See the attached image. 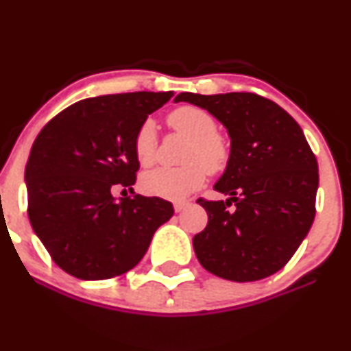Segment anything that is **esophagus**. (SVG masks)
<instances>
[{
  "label": "esophagus",
  "mask_w": 351,
  "mask_h": 351,
  "mask_svg": "<svg viewBox=\"0 0 351 351\" xmlns=\"http://www.w3.org/2000/svg\"><path fill=\"white\" fill-rule=\"evenodd\" d=\"M173 208H175L176 213H181L183 209L188 208V203H175V206H173Z\"/></svg>",
  "instance_id": "esophagus-1"
}]
</instances>
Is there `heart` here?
<instances>
[{
    "label": "heart",
    "mask_w": 351,
    "mask_h": 351,
    "mask_svg": "<svg viewBox=\"0 0 351 351\" xmlns=\"http://www.w3.org/2000/svg\"><path fill=\"white\" fill-rule=\"evenodd\" d=\"M173 130L189 138L183 162L178 168L160 167L147 171L140 180L145 195L168 201H181L196 191L206 180V171L221 173L226 170L231 158V148L224 136L216 134V120L199 107L184 106L168 115ZM158 136L155 120L147 119L135 134L134 150L140 165L148 167L155 162Z\"/></svg>",
    "instance_id": "heart-1"
}]
</instances>
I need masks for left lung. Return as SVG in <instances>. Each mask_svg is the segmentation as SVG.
Here are the masks:
<instances>
[{
    "mask_svg": "<svg viewBox=\"0 0 351 351\" xmlns=\"http://www.w3.org/2000/svg\"><path fill=\"white\" fill-rule=\"evenodd\" d=\"M175 102L208 110L231 138L229 165L215 184L229 198L198 199L208 213L206 228L193 237L199 264L234 282L280 271L315 217L318 165L300 125L276 102L251 92H183ZM232 202L235 209L228 212Z\"/></svg>",
    "mask_w": 351,
    "mask_h": 351,
    "instance_id": "left-lung-1",
    "label": "left lung"
}]
</instances>
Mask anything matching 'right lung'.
I'll use <instances>...</instances> for the list:
<instances>
[{"instance_id":"obj_1","label":"right lung","mask_w":351,"mask_h":351,"mask_svg":"<svg viewBox=\"0 0 351 351\" xmlns=\"http://www.w3.org/2000/svg\"><path fill=\"white\" fill-rule=\"evenodd\" d=\"M173 92H130L84 99L43 128L27 158V216L62 271L82 280L122 276L142 261L173 204L132 189L140 163L134 140ZM125 191V189H123Z\"/></svg>"}]
</instances>
